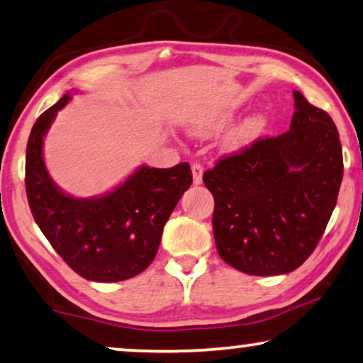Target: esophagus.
Instances as JSON below:
<instances>
[{
  "instance_id": "1",
  "label": "esophagus",
  "mask_w": 363,
  "mask_h": 363,
  "mask_svg": "<svg viewBox=\"0 0 363 363\" xmlns=\"http://www.w3.org/2000/svg\"><path fill=\"white\" fill-rule=\"evenodd\" d=\"M202 174H203V167L199 164V162H194L192 164V179L196 186L202 184Z\"/></svg>"
}]
</instances>
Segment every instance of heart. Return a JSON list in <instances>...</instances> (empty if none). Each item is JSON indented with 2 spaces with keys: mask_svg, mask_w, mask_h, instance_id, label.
Instances as JSON below:
<instances>
[{
  "mask_svg": "<svg viewBox=\"0 0 363 363\" xmlns=\"http://www.w3.org/2000/svg\"><path fill=\"white\" fill-rule=\"evenodd\" d=\"M232 113H220L217 116H212V118L203 120L201 123H197L192 128L194 135L199 136H207L211 133H216L218 130H222L228 121L232 120ZM268 128V116L264 113H253L247 116V118L240 121L233 126V128L227 133L225 138H223V147L227 151H242L245 147H248L250 145H253L255 141L258 140L259 136L263 135Z\"/></svg>",
  "mask_w": 363,
  "mask_h": 363,
  "instance_id": "obj_1",
  "label": "heart"
}]
</instances>
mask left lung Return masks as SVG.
I'll return each instance as SVG.
<instances>
[{
  "mask_svg": "<svg viewBox=\"0 0 363 363\" xmlns=\"http://www.w3.org/2000/svg\"><path fill=\"white\" fill-rule=\"evenodd\" d=\"M289 131L262 138L203 172L217 252L255 277L294 272L318 247L344 174L334 121L294 90Z\"/></svg>",
  "mask_w": 363,
  "mask_h": 363,
  "instance_id": "8db88e82",
  "label": "left lung"
}]
</instances>
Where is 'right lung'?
Returning a JSON list of instances; mask_svg holds the SVG:
<instances>
[{
  "instance_id": "add662e5",
  "label": "right lung",
  "mask_w": 363,
  "mask_h": 363,
  "mask_svg": "<svg viewBox=\"0 0 363 363\" xmlns=\"http://www.w3.org/2000/svg\"><path fill=\"white\" fill-rule=\"evenodd\" d=\"M65 94L30 130L26 147V194L33 217L65 263L89 281L115 283L140 274L155 259L162 228L191 187L187 162L157 169L141 166L113 191L77 199L50 179L43 143Z\"/></svg>"
}]
</instances>
